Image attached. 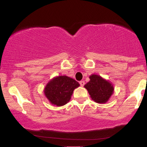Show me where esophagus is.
I'll return each mask as SVG.
<instances>
[{"mask_svg": "<svg viewBox=\"0 0 147 147\" xmlns=\"http://www.w3.org/2000/svg\"><path fill=\"white\" fill-rule=\"evenodd\" d=\"M79 84H80L81 86H84V84H85V82L84 81H81V82H79Z\"/></svg>", "mask_w": 147, "mask_h": 147, "instance_id": "esophagus-1", "label": "esophagus"}]
</instances>
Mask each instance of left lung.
Listing matches in <instances>:
<instances>
[{"instance_id": "1", "label": "left lung", "mask_w": 147, "mask_h": 147, "mask_svg": "<svg viewBox=\"0 0 147 147\" xmlns=\"http://www.w3.org/2000/svg\"><path fill=\"white\" fill-rule=\"evenodd\" d=\"M90 81L84 85L87 89L91 99L99 104H104L109 101L114 92V87L109 80L104 79L98 75L92 74Z\"/></svg>"}]
</instances>
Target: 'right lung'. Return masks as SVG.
Segmentation results:
<instances>
[{"instance_id": "right-lung-1", "label": "right lung", "mask_w": 147, "mask_h": 147, "mask_svg": "<svg viewBox=\"0 0 147 147\" xmlns=\"http://www.w3.org/2000/svg\"><path fill=\"white\" fill-rule=\"evenodd\" d=\"M79 86L77 81L68 76H57L48 82L44 94L52 105L61 106L70 100L74 90Z\"/></svg>"}]
</instances>
